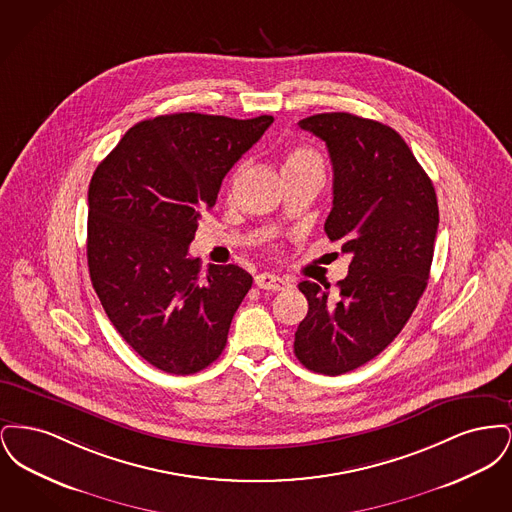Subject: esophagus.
Here are the masks:
<instances>
[{
	"mask_svg": "<svg viewBox=\"0 0 512 512\" xmlns=\"http://www.w3.org/2000/svg\"><path fill=\"white\" fill-rule=\"evenodd\" d=\"M255 286L259 290H270V292H280V290H286L290 288V282L276 276V274H270V272H263V274H257L255 276Z\"/></svg>",
	"mask_w": 512,
	"mask_h": 512,
	"instance_id": "34e87169",
	"label": "esophagus"
}]
</instances>
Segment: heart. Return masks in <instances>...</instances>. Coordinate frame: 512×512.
<instances>
[{
    "mask_svg": "<svg viewBox=\"0 0 512 512\" xmlns=\"http://www.w3.org/2000/svg\"><path fill=\"white\" fill-rule=\"evenodd\" d=\"M309 167H322L320 157L311 147L295 146L290 147L284 155V171H297V169H309ZM244 167L236 171V176L242 172Z\"/></svg>",
    "mask_w": 512,
    "mask_h": 512,
    "instance_id": "obj_1",
    "label": "heart"
}]
</instances>
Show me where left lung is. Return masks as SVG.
Instances as JSON below:
<instances>
[{
  "instance_id": "left-lung-1",
  "label": "left lung",
  "mask_w": 512,
  "mask_h": 512,
  "mask_svg": "<svg viewBox=\"0 0 512 512\" xmlns=\"http://www.w3.org/2000/svg\"><path fill=\"white\" fill-rule=\"evenodd\" d=\"M299 126L328 147L334 207L324 230L351 263L336 297L330 284H299L309 311L293 351L309 370L338 376L380 355L413 315L430 278L438 197L390 126L351 113H320Z\"/></svg>"
}]
</instances>
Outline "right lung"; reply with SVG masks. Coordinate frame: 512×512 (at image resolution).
Here are the masks:
<instances>
[{"instance_id":"right-lung-1","label":"right lung","mask_w":512,"mask_h":512,"mask_svg":"<svg viewBox=\"0 0 512 512\" xmlns=\"http://www.w3.org/2000/svg\"><path fill=\"white\" fill-rule=\"evenodd\" d=\"M174 113L138 122L101 161L88 190V268L117 332L149 365L194 374L219 359L253 278L188 255L220 184L272 124Z\"/></svg>"}]
</instances>
